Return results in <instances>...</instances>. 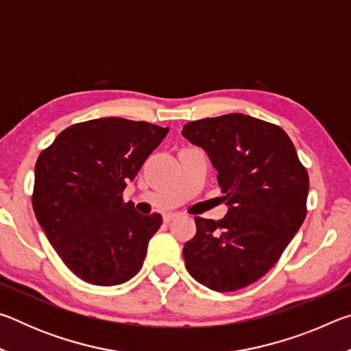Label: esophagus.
I'll return each mask as SVG.
<instances>
[{"label":"esophagus","mask_w":351,"mask_h":351,"mask_svg":"<svg viewBox=\"0 0 351 351\" xmlns=\"http://www.w3.org/2000/svg\"><path fill=\"white\" fill-rule=\"evenodd\" d=\"M178 217V213L176 212H169V213H164V223H170L171 219L173 218H176Z\"/></svg>","instance_id":"1"}]
</instances>
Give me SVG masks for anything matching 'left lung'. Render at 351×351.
Masks as SVG:
<instances>
[{
  "instance_id": "1",
  "label": "left lung",
  "mask_w": 351,
  "mask_h": 351,
  "mask_svg": "<svg viewBox=\"0 0 351 351\" xmlns=\"http://www.w3.org/2000/svg\"><path fill=\"white\" fill-rule=\"evenodd\" d=\"M182 136L207 153L229 206L218 221L195 217L186 268L218 293L245 288L277 263L304 223L306 169L280 127L240 112L189 122Z\"/></svg>"
}]
</instances>
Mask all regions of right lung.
Masks as SVG:
<instances>
[{
  "label": "right lung",
  "mask_w": 351,
  "mask_h": 351,
  "mask_svg": "<svg viewBox=\"0 0 351 351\" xmlns=\"http://www.w3.org/2000/svg\"><path fill=\"white\" fill-rule=\"evenodd\" d=\"M169 128L122 117L71 125L40 153L32 207L47 240L74 274L112 287L138 274L162 224L122 192Z\"/></svg>",
  "instance_id": "obj_1"
}]
</instances>
